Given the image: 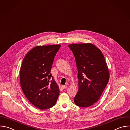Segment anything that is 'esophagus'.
Segmentation results:
<instances>
[{
	"label": "esophagus",
	"mask_w": 130,
	"mask_h": 130,
	"mask_svg": "<svg viewBox=\"0 0 130 130\" xmlns=\"http://www.w3.org/2000/svg\"><path fill=\"white\" fill-rule=\"evenodd\" d=\"M66 87H66V86L65 85H62V88L63 89H65L66 88Z\"/></svg>",
	"instance_id": "34e87169"
}]
</instances>
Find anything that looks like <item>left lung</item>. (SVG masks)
Here are the masks:
<instances>
[{
  "label": "left lung",
  "instance_id": "1",
  "mask_svg": "<svg viewBox=\"0 0 130 130\" xmlns=\"http://www.w3.org/2000/svg\"><path fill=\"white\" fill-rule=\"evenodd\" d=\"M75 60L78 90L74 98L76 105L88 107L101 97L109 79V72L102 52L91 43L68 45Z\"/></svg>",
  "mask_w": 130,
  "mask_h": 130
}]
</instances>
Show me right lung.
I'll return each instance as SVG.
<instances>
[{"instance_id": "add662e5", "label": "right lung", "mask_w": 130, "mask_h": 130, "mask_svg": "<svg viewBox=\"0 0 130 130\" xmlns=\"http://www.w3.org/2000/svg\"><path fill=\"white\" fill-rule=\"evenodd\" d=\"M61 45L38 46L28 52L20 70V85L27 99L34 106L44 110L55 105L59 88L51 69Z\"/></svg>"}]
</instances>
